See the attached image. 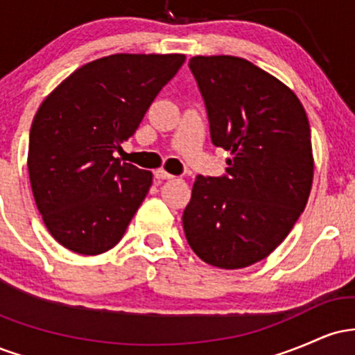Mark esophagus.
<instances>
[{"label": "esophagus", "mask_w": 355, "mask_h": 355, "mask_svg": "<svg viewBox=\"0 0 355 355\" xmlns=\"http://www.w3.org/2000/svg\"><path fill=\"white\" fill-rule=\"evenodd\" d=\"M155 177L162 178V180H172V178H175L172 173H168V172H166V170H164V168L157 170V172H155Z\"/></svg>", "instance_id": "1"}]
</instances>
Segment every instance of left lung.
Returning a JSON list of instances; mask_svg holds the SVG:
<instances>
[{"instance_id": "left-lung-1", "label": "left lung", "mask_w": 355, "mask_h": 355, "mask_svg": "<svg viewBox=\"0 0 355 355\" xmlns=\"http://www.w3.org/2000/svg\"><path fill=\"white\" fill-rule=\"evenodd\" d=\"M210 121L211 144L230 152L227 175H197L183 210L191 250L235 270L260 262L300 217L313 180L307 113L287 85L230 55L189 63Z\"/></svg>"}]
</instances>
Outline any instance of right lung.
Masks as SVG:
<instances>
[{
  "label": "right lung",
  "instance_id": "add662e5",
  "mask_svg": "<svg viewBox=\"0 0 355 355\" xmlns=\"http://www.w3.org/2000/svg\"><path fill=\"white\" fill-rule=\"evenodd\" d=\"M183 61L180 53L103 56L73 71L40 105L28 172L44 225L64 248L98 255L123 237L153 173L113 153Z\"/></svg>",
  "mask_w": 355,
  "mask_h": 355
}]
</instances>
